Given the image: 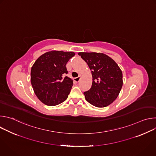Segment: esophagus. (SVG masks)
I'll return each mask as SVG.
<instances>
[{
  "label": "esophagus",
  "mask_w": 156,
  "mask_h": 156,
  "mask_svg": "<svg viewBox=\"0 0 156 156\" xmlns=\"http://www.w3.org/2000/svg\"><path fill=\"white\" fill-rule=\"evenodd\" d=\"M80 79H81V76H79L76 77V78H74V81H75V82L78 83V82H79V81L80 80Z\"/></svg>",
  "instance_id": "34e87169"
}]
</instances>
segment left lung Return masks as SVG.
I'll return each mask as SVG.
<instances>
[{"label": "left lung", "instance_id": "8db88e82", "mask_svg": "<svg viewBox=\"0 0 156 156\" xmlns=\"http://www.w3.org/2000/svg\"><path fill=\"white\" fill-rule=\"evenodd\" d=\"M78 54L87 63L93 76L91 89L84 93L86 100L97 107L112 104L118 97L123 85L122 72L119 65L103 53Z\"/></svg>", "mask_w": 156, "mask_h": 156}]
</instances>
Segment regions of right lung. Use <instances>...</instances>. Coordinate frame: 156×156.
I'll return each instance as SVG.
<instances>
[{"instance_id":"right-lung-1","label":"right lung","mask_w":156,"mask_h":156,"mask_svg":"<svg viewBox=\"0 0 156 156\" xmlns=\"http://www.w3.org/2000/svg\"><path fill=\"white\" fill-rule=\"evenodd\" d=\"M73 52L51 51L41 55L31 70V83L37 98L47 105H56L68 98L73 84L66 64Z\"/></svg>"}]
</instances>
